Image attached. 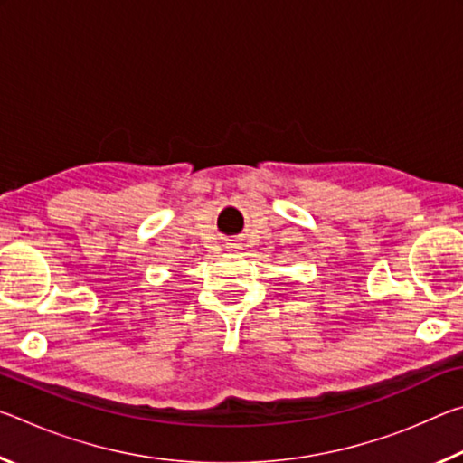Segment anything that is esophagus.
Masks as SVG:
<instances>
[{"instance_id":"esophagus-1","label":"esophagus","mask_w":463,"mask_h":463,"mask_svg":"<svg viewBox=\"0 0 463 463\" xmlns=\"http://www.w3.org/2000/svg\"><path fill=\"white\" fill-rule=\"evenodd\" d=\"M226 249H231V250H237V249H241V242H237V241H231V242H226Z\"/></svg>"}]
</instances>
